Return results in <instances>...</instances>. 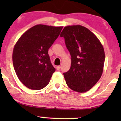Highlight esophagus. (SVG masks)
I'll list each match as a JSON object with an SVG mask.
<instances>
[{
	"instance_id": "34e87169",
	"label": "esophagus",
	"mask_w": 121,
	"mask_h": 121,
	"mask_svg": "<svg viewBox=\"0 0 121 121\" xmlns=\"http://www.w3.org/2000/svg\"><path fill=\"white\" fill-rule=\"evenodd\" d=\"M60 68H61L60 66H56V69H57V70H59L60 69Z\"/></svg>"
}]
</instances>
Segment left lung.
<instances>
[{
  "mask_svg": "<svg viewBox=\"0 0 121 121\" xmlns=\"http://www.w3.org/2000/svg\"><path fill=\"white\" fill-rule=\"evenodd\" d=\"M71 56V66L64 73L72 91L85 93L101 78L104 70L105 51L99 39L87 28L80 25L67 26L60 34Z\"/></svg>",
  "mask_w": 121,
  "mask_h": 121,
  "instance_id": "1",
  "label": "left lung"
}]
</instances>
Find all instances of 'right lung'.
Instances as JSON below:
<instances>
[{
    "label": "right lung",
    "instance_id": "add662e5",
    "mask_svg": "<svg viewBox=\"0 0 121 121\" xmlns=\"http://www.w3.org/2000/svg\"><path fill=\"white\" fill-rule=\"evenodd\" d=\"M63 27L36 25L21 36L15 44L12 61L18 78L32 90L41 89L49 84L55 68L48 49Z\"/></svg>",
    "mask_w": 121,
    "mask_h": 121
}]
</instances>
